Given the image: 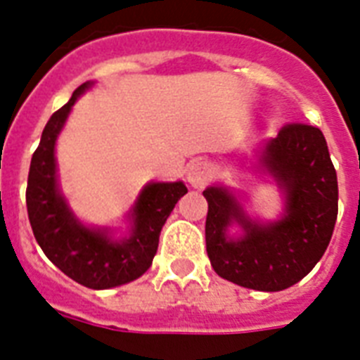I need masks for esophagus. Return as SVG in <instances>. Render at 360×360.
Listing matches in <instances>:
<instances>
[{
    "label": "esophagus",
    "instance_id": "1",
    "mask_svg": "<svg viewBox=\"0 0 360 360\" xmlns=\"http://www.w3.org/2000/svg\"><path fill=\"white\" fill-rule=\"evenodd\" d=\"M186 179H188V183L192 186L202 188L209 179L207 164L202 162V160H194V162L188 164V168H186Z\"/></svg>",
    "mask_w": 360,
    "mask_h": 360
}]
</instances>
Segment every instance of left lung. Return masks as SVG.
Instances as JSON below:
<instances>
[{
	"mask_svg": "<svg viewBox=\"0 0 360 360\" xmlns=\"http://www.w3.org/2000/svg\"><path fill=\"white\" fill-rule=\"evenodd\" d=\"M259 162L285 194L284 217L259 224L224 186H209L205 245L214 273L257 291H282L304 278L329 246L338 214V181L318 127L290 123L263 147ZM237 221L245 233L225 231Z\"/></svg>",
	"mask_w": 360,
	"mask_h": 360,
	"instance_id": "1",
	"label": "left lung"
}]
</instances>
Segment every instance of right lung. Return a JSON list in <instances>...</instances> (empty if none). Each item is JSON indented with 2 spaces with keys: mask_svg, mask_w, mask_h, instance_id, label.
I'll use <instances>...</instances> for the list:
<instances>
[{
  "mask_svg": "<svg viewBox=\"0 0 360 360\" xmlns=\"http://www.w3.org/2000/svg\"><path fill=\"white\" fill-rule=\"evenodd\" d=\"M89 87L91 82L82 84L42 130L41 143L31 157L25 203L33 236L48 259L78 284L108 290L140 278L151 267L160 230L186 194V186L181 181L143 186L130 213V236L121 240L112 239L108 230L87 228L76 219L58 188L56 140L76 98Z\"/></svg>",
  "mask_w": 360,
  "mask_h": 360,
  "instance_id": "right-lung-1",
  "label": "right lung"
}]
</instances>
